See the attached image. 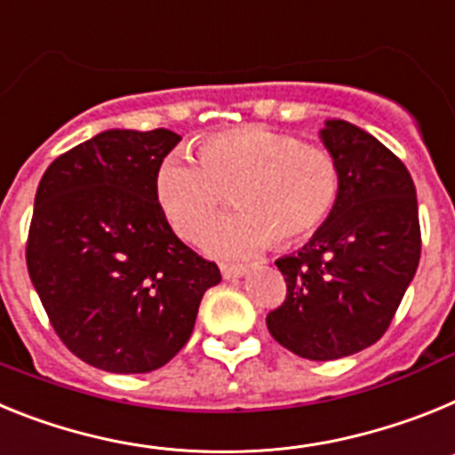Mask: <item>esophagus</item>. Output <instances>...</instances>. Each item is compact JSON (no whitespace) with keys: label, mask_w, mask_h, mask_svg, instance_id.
<instances>
[{"label":"esophagus","mask_w":455,"mask_h":455,"mask_svg":"<svg viewBox=\"0 0 455 455\" xmlns=\"http://www.w3.org/2000/svg\"><path fill=\"white\" fill-rule=\"evenodd\" d=\"M220 270H222L224 279H238V276H243L247 272V267L238 266V263H222Z\"/></svg>","instance_id":"34e87169"}]
</instances>
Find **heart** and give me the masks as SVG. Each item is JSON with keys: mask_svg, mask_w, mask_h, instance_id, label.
Segmentation results:
<instances>
[{"mask_svg": "<svg viewBox=\"0 0 455 455\" xmlns=\"http://www.w3.org/2000/svg\"><path fill=\"white\" fill-rule=\"evenodd\" d=\"M196 157L172 151L156 169V199L172 228L196 240L228 204L240 211L205 233L212 254L240 256L276 238L295 244L321 231L341 195V169L325 146L267 125H244L208 134Z\"/></svg>", "mask_w": 455, "mask_h": 455, "instance_id": "1", "label": "heart"}]
</instances>
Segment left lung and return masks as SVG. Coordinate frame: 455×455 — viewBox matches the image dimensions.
Wrapping results in <instances>:
<instances>
[{
  "label": "left lung",
  "mask_w": 455,
  "mask_h": 455,
  "mask_svg": "<svg viewBox=\"0 0 455 455\" xmlns=\"http://www.w3.org/2000/svg\"><path fill=\"white\" fill-rule=\"evenodd\" d=\"M321 137L341 169L339 204L298 254L276 260L286 299L266 318L276 343L314 362L373 346L421 256L417 189L405 164L347 121H327Z\"/></svg>",
  "instance_id": "obj_1"
}]
</instances>
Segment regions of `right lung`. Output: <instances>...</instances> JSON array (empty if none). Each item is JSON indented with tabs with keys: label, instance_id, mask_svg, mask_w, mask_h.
<instances>
[{
	"label": "right lung",
	"instance_id": "obj_1",
	"mask_svg": "<svg viewBox=\"0 0 455 455\" xmlns=\"http://www.w3.org/2000/svg\"><path fill=\"white\" fill-rule=\"evenodd\" d=\"M172 130H105L47 167L27 270L57 337L109 373H148L188 343L204 293L222 282L172 231L156 169Z\"/></svg>",
	"mask_w": 455,
	"mask_h": 455
}]
</instances>
